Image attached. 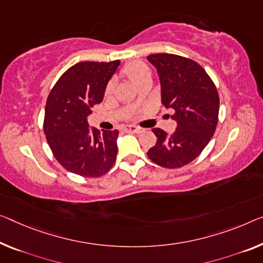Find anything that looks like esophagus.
<instances>
[{"label":"esophagus","mask_w":263,"mask_h":263,"mask_svg":"<svg viewBox=\"0 0 263 263\" xmlns=\"http://www.w3.org/2000/svg\"><path fill=\"white\" fill-rule=\"evenodd\" d=\"M124 130L128 132V133H141L142 132V128L140 127H136V126H126L124 127Z\"/></svg>","instance_id":"esophagus-1"}]
</instances>
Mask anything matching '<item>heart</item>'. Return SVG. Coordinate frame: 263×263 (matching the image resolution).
<instances>
[{"label": "heart", "mask_w": 263, "mask_h": 263, "mask_svg": "<svg viewBox=\"0 0 263 263\" xmlns=\"http://www.w3.org/2000/svg\"><path fill=\"white\" fill-rule=\"evenodd\" d=\"M123 74L127 76V78L132 81L133 83L136 84L140 82L141 80L151 78V70H149L148 66L141 61H134L128 63L126 67L123 68ZM112 91V83L107 84L106 90H104V94L110 95Z\"/></svg>", "instance_id": "1"}]
</instances>
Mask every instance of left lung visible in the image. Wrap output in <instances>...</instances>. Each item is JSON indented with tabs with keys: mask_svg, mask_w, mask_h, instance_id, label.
Returning a JSON list of instances; mask_svg holds the SVG:
<instances>
[{
	"mask_svg": "<svg viewBox=\"0 0 263 263\" xmlns=\"http://www.w3.org/2000/svg\"><path fill=\"white\" fill-rule=\"evenodd\" d=\"M148 61L156 68L161 83V102L174 109L176 130L168 135L160 128L157 141L147 153L164 168H180L201 154L215 133L220 99L215 84L199 63L174 54H153Z\"/></svg>",
	"mask_w": 263,
	"mask_h": 263,
	"instance_id": "obj_1",
	"label": "left lung"
}]
</instances>
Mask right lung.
<instances>
[{
	"label": "right lung",
	"mask_w": 263,
	"mask_h": 263,
	"mask_svg": "<svg viewBox=\"0 0 263 263\" xmlns=\"http://www.w3.org/2000/svg\"><path fill=\"white\" fill-rule=\"evenodd\" d=\"M120 61L80 62L59 79L47 99L43 130L59 163L84 177L110 171L118 155L119 130L100 133L88 124L91 108L102 102Z\"/></svg>",
	"instance_id": "add662e5"
}]
</instances>
